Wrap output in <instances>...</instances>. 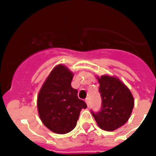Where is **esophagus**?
<instances>
[{
  "label": "esophagus",
  "mask_w": 156,
  "mask_h": 156,
  "mask_svg": "<svg viewBox=\"0 0 156 156\" xmlns=\"http://www.w3.org/2000/svg\"><path fill=\"white\" fill-rule=\"evenodd\" d=\"M85 101H86V103H87V105L88 107L90 106V99H89V98H87Z\"/></svg>",
  "instance_id": "esophagus-1"
}]
</instances>
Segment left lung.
Instances as JSON below:
<instances>
[{
    "mask_svg": "<svg viewBox=\"0 0 156 156\" xmlns=\"http://www.w3.org/2000/svg\"><path fill=\"white\" fill-rule=\"evenodd\" d=\"M99 92L102 104L99 112L91 114L98 126L104 130L112 131L127 122L133 108V98L125 84L114 77L98 78Z\"/></svg>",
    "mask_w": 156,
    "mask_h": 156,
    "instance_id": "1",
    "label": "left lung"
}]
</instances>
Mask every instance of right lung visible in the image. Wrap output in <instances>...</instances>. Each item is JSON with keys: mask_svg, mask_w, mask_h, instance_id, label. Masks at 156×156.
I'll return each mask as SVG.
<instances>
[{"mask_svg": "<svg viewBox=\"0 0 156 156\" xmlns=\"http://www.w3.org/2000/svg\"><path fill=\"white\" fill-rule=\"evenodd\" d=\"M73 76L66 66H56L38 95L40 119L54 133L64 134L73 130L81 110L87 107L83 100L78 99V90L71 87Z\"/></svg>", "mask_w": 156, "mask_h": 156, "instance_id": "add662e5", "label": "right lung"}]
</instances>
